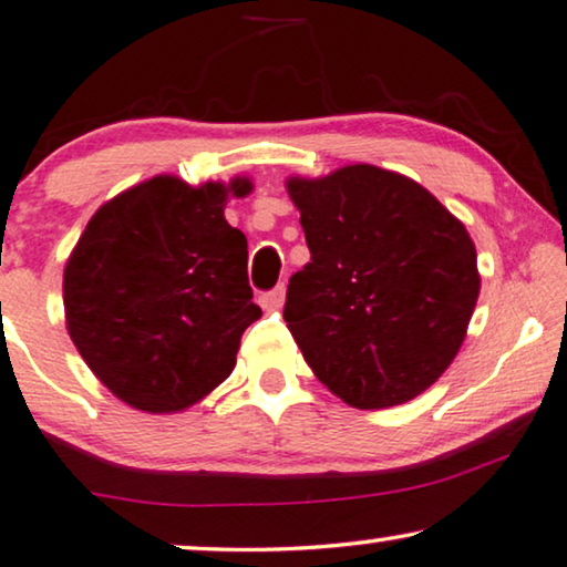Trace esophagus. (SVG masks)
<instances>
[{
    "instance_id": "1",
    "label": "esophagus",
    "mask_w": 567,
    "mask_h": 567,
    "mask_svg": "<svg viewBox=\"0 0 567 567\" xmlns=\"http://www.w3.org/2000/svg\"><path fill=\"white\" fill-rule=\"evenodd\" d=\"M284 297H286V289H284V284H278L276 289H270L268 293H264V307L266 309H281L284 307Z\"/></svg>"
}]
</instances>
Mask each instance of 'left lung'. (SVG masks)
<instances>
[{
	"label": "left lung",
	"instance_id": "left-lung-1",
	"mask_svg": "<svg viewBox=\"0 0 567 567\" xmlns=\"http://www.w3.org/2000/svg\"><path fill=\"white\" fill-rule=\"evenodd\" d=\"M286 188L311 252L284 307L303 360L355 409L420 396L455 360L478 301L465 225L424 186L368 163Z\"/></svg>",
	"mask_w": 567,
	"mask_h": 567
}]
</instances>
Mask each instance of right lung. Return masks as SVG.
<instances>
[{"instance_id": "1", "label": "right lung", "mask_w": 567, "mask_h": 567, "mask_svg": "<svg viewBox=\"0 0 567 567\" xmlns=\"http://www.w3.org/2000/svg\"><path fill=\"white\" fill-rule=\"evenodd\" d=\"M250 192V178L155 176L89 219L63 270L65 327L125 404L182 412L233 373L243 332L264 315L248 240L225 219L229 196Z\"/></svg>"}]
</instances>
